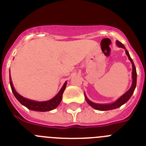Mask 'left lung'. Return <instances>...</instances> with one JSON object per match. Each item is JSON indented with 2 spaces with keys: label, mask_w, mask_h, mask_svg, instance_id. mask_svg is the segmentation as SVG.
<instances>
[{
  "label": "left lung",
  "mask_w": 146,
  "mask_h": 146,
  "mask_svg": "<svg viewBox=\"0 0 146 146\" xmlns=\"http://www.w3.org/2000/svg\"><path fill=\"white\" fill-rule=\"evenodd\" d=\"M116 44L118 47H121V48L124 49L125 51H126V55H127L129 58V60L131 61V65H132V72H131V74H132V75H131V77H132V83H131V88L129 89L128 91H126V92L123 95H122L119 99H117L116 101L114 102L113 103H110V104H97V103H94L93 102H91V100H89L87 98V96H86V94H85V98H86V100L88 102V104L91 107H92L93 108H94L95 110H97L105 111V110H114L116 109V108H120L121 105H123V104H125V103L130 99V97H131V95L133 94L134 91H135V88H136L137 72L133 60L131 58L129 53V52L127 51V50H126V47H124V45H123V44H121V42H118V40H117Z\"/></svg>",
  "instance_id": "1"
}]
</instances>
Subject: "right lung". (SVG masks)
I'll return each instance as SVG.
<instances>
[{"label":"right lung","mask_w":146,"mask_h":146,"mask_svg":"<svg viewBox=\"0 0 146 146\" xmlns=\"http://www.w3.org/2000/svg\"><path fill=\"white\" fill-rule=\"evenodd\" d=\"M9 80L11 91H12L13 94H14V95H15V96L16 97V99H17L18 101L20 102L23 105L26 107L28 109L38 112L50 111V110H54L57 108L59 105V104L60 103V102H61L63 94H64V90H65L67 83V82L66 81V82H64L63 87H62L61 89L60 90V91H59L52 99H50L48 101L38 102L23 97V96H21L20 94H18L16 91V90L15 89V88H14V86H13L11 75H9Z\"/></svg>","instance_id":"1"}]
</instances>
